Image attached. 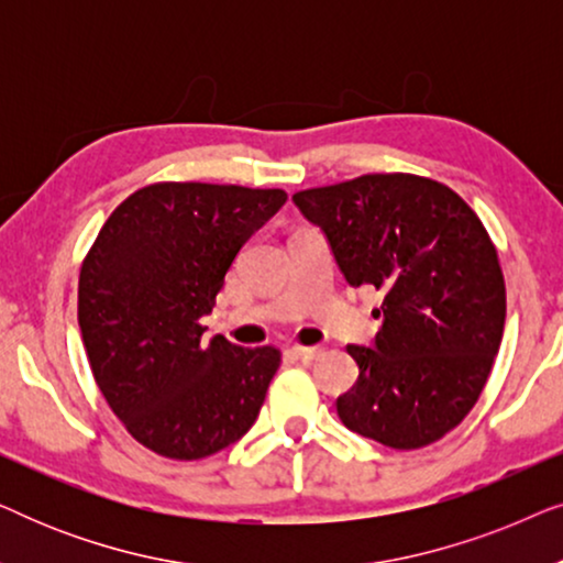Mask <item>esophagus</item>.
I'll return each instance as SVG.
<instances>
[{
  "label": "esophagus",
  "mask_w": 563,
  "mask_h": 563,
  "mask_svg": "<svg viewBox=\"0 0 563 563\" xmlns=\"http://www.w3.org/2000/svg\"><path fill=\"white\" fill-rule=\"evenodd\" d=\"M291 353H295V358H299V361H305V364H310V361H314L322 353V349H318V345H310V349H307V345H295V349H291Z\"/></svg>",
  "instance_id": "1"
}]
</instances>
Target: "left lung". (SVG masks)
Wrapping results in <instances>:
<instances>
[{"instance_id": "obj_1", "label": "left lung", "mask_w": 563, "mask_h": 563, "mask_svg": "<svg viewBox=\"0 0 563 563\" xmlns=\"http://www.w3.org/2000/svg\"><path fill=\"white\" fill-rule=\"evenodd\" d=\"M291 202L351 287L384 291L374 349L349 345L358 379L335 399L338 418L389 449L435 443L476 405L503 343L505 279L482 220L415 174H366Z\"/></svg>"}]
</instances>
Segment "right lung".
<instances>
[{
  "instance_id": "obj_1",
  "label": "right lung",
  "mask_w": 563,
  "mask_h": 563,
  "mask_svg": "<svg viewBox=\"0 0 563 563\" xmlns=\"http://www.w3.org/2000/svg\"><path fill=\"white\" fill-rule=\"evenodd\" d=\"M284 202L282 189L151 184L107 218L84 258L79 328L91 374L128 433L158 456H212L258 418L279 349L207 341L202 318L238 251Z\"/></svg>"
}]
</instances>
